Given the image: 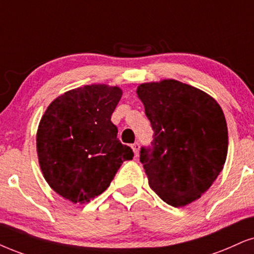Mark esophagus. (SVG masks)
Listing matches in <instances>:
<instances>
[{
  "label": "esophagus",
  "instance_id": "obj_1",
  "mask_svg": "<svg viewBox=\"0 0 254 254\" xmlns=\"http://www.w3.org/2000/svg\"><path fill=\"white\" fill-rule=\"evenodd\" d=\"M131 147H132V150H133V153H134V156H138V153H139V143L138 142H136V143H133L132 145H131Z\"/></svg>",
  "mask_w": 254,
  "mask_h": 254
}]
</instances>
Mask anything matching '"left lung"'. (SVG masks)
Masks as SVG:
<instances>
[{"label": "left lung", "instance_id": "1", "mask_svg": "<svg viewBox=\"0 0 254 254\" xmlns=\"http://www.w3.org/2000/svg\"><path fill=\"white\" fill-rule=\"evenodd\" d=\"M153 130L140 149L149 185L165 203L185 206L200 198L224 168L226 120L216 99L194 86L164 79L138 85Z\"/></svg>", "mask_w": 254, "mask_h": 254}]
</instances>
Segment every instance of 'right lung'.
<instances>
[{
	"mask_svg": "<svg viewBox=\"0 0 254 254\" xmlns=\"http://www.w3.org/2000/svg\"><path fill=\"white\" fill-rule=\"evenodd\" d=\"M122 89L107 84L84 85L64 92L44 112L36 136L38 162L56 193L84 204L107 190L130 146L117 138L111 115Z\"/></svg>",
	"mask_w": 254,
	"mask_h": 254,
	"instance_id": "obj_1",
	"label": "right lung"
}]
</instances>
